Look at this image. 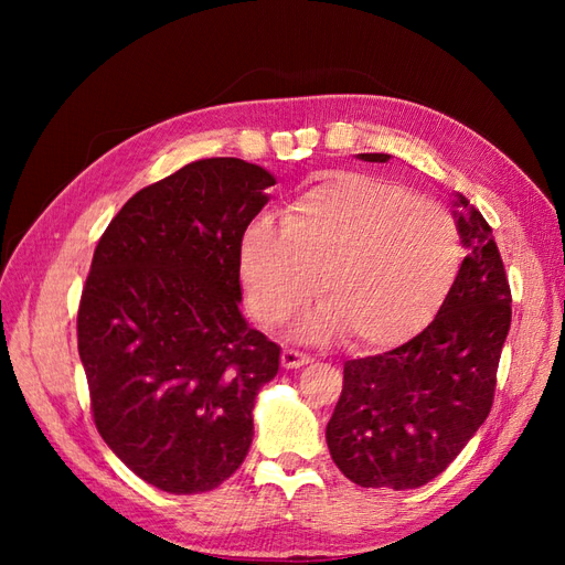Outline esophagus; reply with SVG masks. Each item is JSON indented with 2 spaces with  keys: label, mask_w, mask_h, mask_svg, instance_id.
I'll return each instance as SVG.
<instances>
[{
  "label": "esophagus",
  "mask_w": 565,
  "mask_h": 565,
  "mask_svg": "<svg viewBox=\"0 0 565 565\" xmlns=\"http://www.w3.org/2000/svg\"><path fill=\"white\" fill-rule=\"evenodd\" d=\"M280 361H282V367L295 370V367H301L306 363H311V355L309 353H301V351H295V349H285Z\"/></svg>",
  "instance_id": "esophagus-1"
}]
</instances>
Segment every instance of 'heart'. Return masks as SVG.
<instances>
[{
	"mask_svg": "<svg viewBox=\"0 0 565 565\" xmlns=\"http://www.w3.org/2000/svg\"><path fill=\"white\" fill-rule=\"evenodd\" d=\"M461 235L440 202L372 174L337 172L287 204L280 231L256 218L237 243L252 316L280 324L316 292L324 299L297 334L351 332L361 347L417 334L446 301Z\"/></svg>",
	"mask_w": 565,
	"mask_h": 565,
	"instance_id": "1",
	"label": "heart"
}]
</instances>
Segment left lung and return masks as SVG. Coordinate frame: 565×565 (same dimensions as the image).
Instances as JSON below:
<instances>
[{"label": "left lung", "instance_id": "obj_1", "mask_svg": "<svg viewBox=\"0 0 565 565\" xmlns=\"http://www.w3.org/2000/svg\"><path fill=\"white\" fill-rule=\"evenodd\" d=\"M388 162L386 152H361ZM469 252L426 328L403 347L344 363L328 422L339 471L363 488L407 490L448 469L490 413L511 324V289L492 228L465 195L455 200Z\"/></svg>", "mask_w": 565, "mask_h": 565}]
</instances>
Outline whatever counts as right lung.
<instances>
[{"label": "right lung", "mask_w": 565, "mask_h": 565, "mask_svg": "<svg viewBox=\"0 0 565 565\" xmlns=\"http://www.w3.org/2000/svg\"><path fill=\"white\" fill-rule=\"evenodd\" d=\"M276 179L210 158L127 200L96 245L77 349L98 434L172 494L214 490L252 446L280 347L241 313L237 243Z\"/></svg>", "instance_id": "1"}]
</instances>
